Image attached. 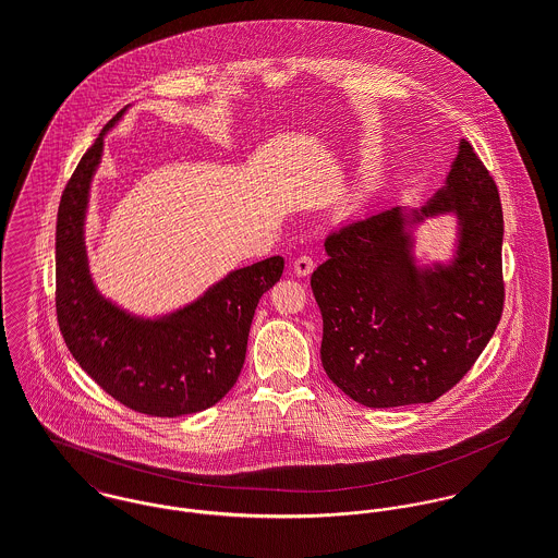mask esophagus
<instances>
[{
  "label": "esophagus",
  "instance_id": "1",
  "mask_svg": "<svg viewBox=\"0 0 558 558\" xmlns=\"http://www.w3.org/2000/svg\"><path fill=\"white\" fill-rule=\"evenodd\" d=\"M292 270H294L296 277H307L314 270V259L310 255H299L292 264Z\"/></svg>",
  "mask_w": 558,
  "mask_h": 558
}]
</instances>
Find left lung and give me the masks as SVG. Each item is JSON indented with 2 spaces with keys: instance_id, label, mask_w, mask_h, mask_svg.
Masks as SVG:
<instances>
[{
  "instance_id": "8db88e82",
  "label": "left lung",
  "mask_w": 558,
  "mask_h": 558,
  "mask_svg": "<svg viewBox=\"0 0 558 558\" xmlns=\"http://www.w3.org/2000/svg\"><path fill=\"white\" fill-rule=\"evenodd\" d=\"M460 219L451 266L418 270L399 208L328 234L312 275L326 376L367 408L429 403L451 391L492 339L505 305L502 208L494 178L462 140L438 191L412 221Z\"/></svg>"
}]
</instances>
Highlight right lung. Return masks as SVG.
<instances>
[{"mask_svg":"<svg viewBox=\"0 0 558 558\" xmlns=\"http://www.w3.org/2000/svg\"><path fill=\"white\" fill-rule=\"evenodd\" d=\"M81 157L58 208L56 312L81 369L122 405L150 416H182L226 398L244 365L255 307L283 275L275 255L230 272L199 301L162 319L124 314L96 290L87 272L83 219L102 135Z\"/></svg>","mask_w":558,"mask_h":558,"instance_id":"add662e5","label":"right lung"}]
</instances>
